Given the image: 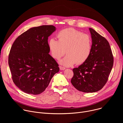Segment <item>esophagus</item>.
<instances>
[{
    "instance_id": "1",
    "label": "esophagus",
    "mask_w": 123,
    "mask_h": 123,
    "mask_svg": "<svg viewBox=\"0 0 123 123\" xmlns=\"http://www.w3.org/2000/svg\"><path fill=\"white\" fill-rule=\"evenodd\" d=\"M59 68H60V70H64V69H65V68L63 67H62V66H59Z\"/></svg>"
}]
</instances>
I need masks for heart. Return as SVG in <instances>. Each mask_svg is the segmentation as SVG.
I'll return each mask as SVG.
<instances>
[{
	"label": "heart",
	"mask_w": 123,
	"mask_h": 123,
	"mask_svg": "<svg viewBox=\"0 0 123 123\" xmlns=\"http://www.w3.org/2000/svg\"><path fill=\"white\" fill-rule=\"evenodd\" d=\"M57 37L58 40L50 39L48 46L51 55L56 60H59L66 51L67 55L59 61L60 64L70 67L76 63L82 64L88 59L91 54L92 43L89 34L68 28L60 31Z\"/></svg>",
	"instance_id": "obj_1"
}]
</instances>
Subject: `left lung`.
I'll list each match as a JSON object with an SVG mask.
<instances>
[{
    "label": "left lung",
    "mask_w": 123,
    "mask_h": 123,
    "mask_svg": "<svg viewBox=\"0 0 123 123\" xmlns=\"http://www.w3.org/2000/svg\"><path fill=\"white\" fill-rule=\"evenodd\" d=\"M91 54L85 63L73 71L72 85L84 92H95L106 84L113 65V57L109 42L92 28Z\"/></svg>",
    "instance_id": "left-lung-1"
}]
</instances>
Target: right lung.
<instances>
[{
    "mask_svg": "<svg viewBox=\"0 0 123 123\" xmlns=\"http://www.w3.org/2000/svg\"><path fill=\"white\" fill-rule=\"evenodd\" d=\"M55 30L53 25L33 27L22 33L12 44L8 58L12 79L26 93L43 92L59 71L58 64L49 54L48 37Z\"/></svg>",
    "mask_w": 123,
    "mask_h": 123,
    "instance_id": "add662e5",
    "label": "right lung"
}]
</instances>
